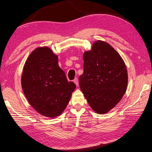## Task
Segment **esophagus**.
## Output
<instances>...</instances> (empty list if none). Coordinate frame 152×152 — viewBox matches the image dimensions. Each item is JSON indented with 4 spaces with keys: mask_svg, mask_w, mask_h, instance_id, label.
<instances>
[{
    "mask_svg": "<svg viewBox=\"0 0 152 152\" xmlns=\"http://www.w3.org/2000/svg\"><path fill=\"white\" fill-rule=\"evenodd\" d=\"M74 83H75L77 86H79V81H78V79L77 78L75 79V80H74Z\"/></svg>",
    "mask_w": 152,
    "mask_h": 152,
    "instance_id": "esophagus-1",
    "label": "esophagus"
}]
</instances>
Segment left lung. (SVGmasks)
I'll use <instances>...</instances> for the list:
<instances>
[{"label":"left lung","instance_id":"8db88e82","mask_svg":"<svg viewBox=\"0 0 152 152\" xmlns=\"http://www.w3.org/2000/svg\"><path fill=\"white\" fill-rule=\"evenodd\" d=\"M83 72L80 86L90 106L104 114L120 102L126 91L127 72L119 54L105 42L98 40L83 53Z\"/></svg>","mask_w":152,"mask_h":152}]
</instances>
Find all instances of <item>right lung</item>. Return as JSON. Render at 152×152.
Returning a JSON list of instances; mask_svg holds the SVG:
<instances>
[{"instance_id": "add662e5", "label": "right lung", "mask_w": 152, "mask_h": 152, "mask_svg": "<svg viewBox=\"0 0 152 152\" xmlns=\"http://www.w3.org/2000/svg\"><path fill=\"white\" fill-rule=\"evenodd\" d=\"M21 83L30 105L50 118L62 113L76 88L59 66L58 57L48 47L38 48L30 54L24 66Z\"/></svg>"}]
</instances>
